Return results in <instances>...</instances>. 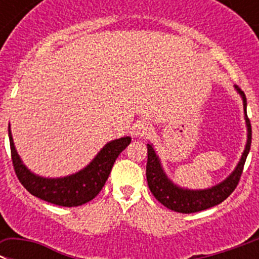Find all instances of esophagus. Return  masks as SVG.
<instances>
[{
  "instance_id": "1",
  "label": "esophagus",
  "mask_w": 259,
  "mask_h": 259,
  "mask_svg": "<svg viewBox=\"0 0 259 259\" xmlns=\"http://www.w3.org/2000/svg\"><path fill=\"white\" fill-rule=\"evenodd\" d=\"M152 126H151L150 122L147 121H141L134 126V135L135 137H139V138H144L147 135H150Z\"/></svg>"
}]
</instances>
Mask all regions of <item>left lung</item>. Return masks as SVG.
Returning <instances> with one entry per match:
<instances>
[{
	"label": "left lung",
	"instance_id": "1",
	"mask_svg": "<svg viewBox=\"0 0 259 259\" xmlns=\"http://www.w3.org/2000/svg\"><path fill=\"white\" fill-rule=\"evenodd\" d=\"M237 92L240 93L243 98L244 111H245V121L246 126H248V141H246L245 150H244L243 156L240 158L239 164L236 169L232 171V174L227 179L220 183V185L214 186V187L208 188V190H185L178 186H176L173 182L170 181L166 177V174L162 170L160 160L156 156L155 150L151 144H147V167H146V176L147 182H148V187L153 196L156 197L158 202H161L164 206L167 209L178 213H196V211L205 210L211 206L221 204L225 201L230 195L235 191V188L239 185L241 174H243L244 164L248 157L249 150H250L251 144V125L248 115H246V97L244 92L240 89L239 86H235Z\"/></svg>",
	"mask_w": 259,
	"mask_h": 259
}]
</instances>
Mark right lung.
Wrapping results in <instances>:
<instances>
[{
  "label": "right lung",
  "mask_w": 259,
  "mask_h": 259,
  "mask_svg": "<svg viewBox=\"0 0 259 259\" xmlns=\"http://www.w3.org/2000/svg\"><path fill=\"white\" fill-rule=\"evenodd\" d=\"M9 139L11 161L20 183L33 196L59 206H78L94 199L106 185L116 158L132 141L129 137H125L109 142L85 169L64 178L50 179L34 176L24 166L14 147L10 126Z\"/></svg>",
  "instance_id": "1"
}]
</instances>
